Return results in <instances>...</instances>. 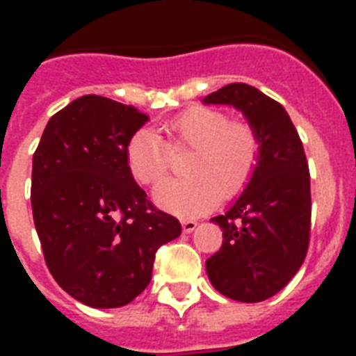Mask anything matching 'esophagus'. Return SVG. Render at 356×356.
<instances>
[{
	"label": "esophagus",
	"mask_w": 356,
	"mask_h": 356,
	"mask_svg": "<svg viewBox=\"0 0 356 356\" xmlns=\"http://www.w3.org/2000/svg\"><path fill=\"white\" fill-rule=\"evenodd\" d=\"M183 231L184 233H192L195 227H197V222L195 220H183Z\"/></svg>",
	"instance_id": "obj_1"
}]
</instances>
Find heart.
Returning a JSON list of instances; mask_svg holds the SVG:
<instances>
[{
  "instance_id": "obj_1",
  "label": "heart",
  "mask_w": 356,
  "mask_h": 356,
  "mask_svg": "<svg viewBox=\"0 0 356 356\" xmlns=\"http://www.w3.org/2000/svg\"><path fill=\"white\" fill-rule=\"evenodd\" d=\"M173 149H194L186 164L190 177L166 179L153 190V201L177 216H195L223 197L240 194L260 159V138L248 122L229 120L220 108L192 107L166 123ZM153 129L129 136L125 162L142 184L159 183L172 164V149Z\"/></svg>"
}]
</instances>
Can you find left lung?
Segmentation results:
<instances>
[{"label": "left lung", "mask_w": 356, "mask_h": 356, "mask_svg": "<svg viewBox=\"0 0 356 356\" xmlns=\"http://www.w3.org/2000/svg\"><path fill=\"white\" fill-rule=\"evenodd\" d=\"M203 103L233 105L259 133L257 170L234 205L211 220L223 231V243L205 262L218 292L242 303H259L281 292L307 257V156L284 107L254 86L231 83L209 94Z\"/></svg>", "instance_id": "obj_1"}]
</instances>
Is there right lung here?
<instances>
[{
  "label": "right lung",
  "mask_w": 356,
  "mask_h": 356,
  "mask_svg": "<svg viewBox=\"0 0 356 356\" xmlns=\"http://www.w3.org/2000/svg\"><path fill=\"white\" fill-rule=\"evenodd\" d=\"M145 122L131 105L77 97L51 116L33 155L31 207L46 264L64 292L94 309L144 292L156 249L181 234L125 162L129 136Z\"/></svg>",
  "instance_id": "add662e5"
}]
</instances>
